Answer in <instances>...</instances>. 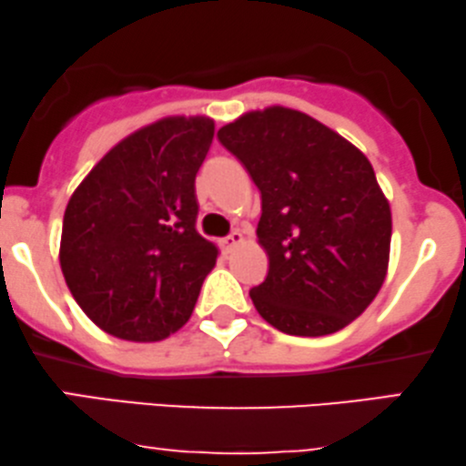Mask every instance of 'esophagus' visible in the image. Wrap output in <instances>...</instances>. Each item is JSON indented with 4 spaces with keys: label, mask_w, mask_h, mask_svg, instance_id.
<instances>
[{
    "label": "esophagus",
    "mask_w": 466,
    "mask_h": 466,
    "mask_svg": "<svg viewBox=\"0 0 466 466\" xmlns=\"http://www.w3.org/2000/svg\"><path fill=\"white\" fill-rule=\"evenodd\" d=\"M239 244H244V235H241V231H233L231 235H227V238L222 239V248H225V252H233Z\"/></svg>",
    "instance_id": "esophagus-1"
}]
</instances>
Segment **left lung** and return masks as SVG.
<instances>
[{
	"label": "left lung",
	"instance_id": "obj_1",
	"mask_svg": "<svg viewBox=\"0 0 466 466\" xmlns=\"http://www.w3.org/2000/svg\"><path fill=\"white\" fill-rule=\"evenodd\" d=\"M218 141L261 192L257 238L269 269L250 289L258 314L291 336L358 319L383 285L391 241L390 203L366 156L285 106L241 115Z\"/></svg>",
	"mask_w": 466,
	"mask_h": 466
}]
</instances>
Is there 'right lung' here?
<instances>
[{
    "label": "right lung",
    "mask_w": 466,
    "mask_h": 466,
    "mask_svg": "<svg viewBox=\"0 0 466 466\" xmlns=\"http://www.w3.org/2000/svg\"><path fill=\"white\" fill-rule=\"evenodd\" d=\"M209 117H167L117 143L70 197L59 263L106 334L162 340L190 319L218 248L197 231Z\"/></svg>",
    "instance_id": "obj_1"
}]
</instances>
